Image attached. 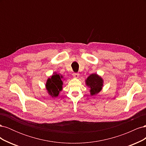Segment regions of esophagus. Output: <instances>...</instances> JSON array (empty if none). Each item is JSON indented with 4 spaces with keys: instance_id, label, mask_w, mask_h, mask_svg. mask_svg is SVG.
Returning a JSON list of instances; mask_svg holds the SVG:
<instances>
[{
    "instance_id": "esophagus-1",
    "label": "esophagus",
    "mask_w": 146,
    "mask_h": 146,
    "mask_svg": "<svg viewBox=\"0 0 146 146\" xmlns=\"http://www.w3.org/2000/svg\"><path fill=\"white\" fill-rule=\"evenodd\" d=\"M73 77H74V78H78V77H79V74H78V73H74V74H73Z\"/></svg>"
}]
</instances>
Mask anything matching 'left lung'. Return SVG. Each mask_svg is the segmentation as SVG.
<instances>
[{
    "label": "left lung",
    "mask_w": 146,
    "mask_h": 146,
    "mask_svg": "<svg viewBox=\"0 0 146 146\" xmlns=\"http://www.w3.org/2000/svg\"><path fill=\"white\" fill-rule=\"evenodd\" d=\"M86 82V85L90 88V94L91 96L96 95L102 90L103 87L104 80L102 78L96 74H92L88 77Z\"/></svg>",
    "instance_id": "obj_1"
}]
</instances>
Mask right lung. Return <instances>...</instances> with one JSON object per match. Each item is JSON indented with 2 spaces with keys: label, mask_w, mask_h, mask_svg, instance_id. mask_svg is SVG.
Listing matches in <instances>:
<instances>
[{
  "label": "right lung",
  "mask_w": 146,
  "mask_h": 146,
  "mask_svg": "<svg viewBox=\"0 0 146 146\" xmlns=\"http://www.w3.org/2000/svg\"><path fill=\"white\" fill-rule=\"evenodd\" d=\"M63 76L60 74L54 72L50 78H48L47 80L46 87L48 93L52 98L58 97L60 91L63 89Z\"/></svg>",
  "instance_id": "right-lung-1"
}]
</instances>
